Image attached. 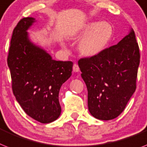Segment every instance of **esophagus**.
Listing matches in <instances>:
<instances>
[{
    "label": "esophagus",
    "instance_id": "34e87169",
    "mask_svg": "<svg viewBox=\"0 0 147 147\" xmlns=\"http://www.w3.org/2000/svg\"><path fill=\"white\" fill-rule=\"evenodd\" d=\"M73 71H74L75 73H77L80 71V67H79L78 65H76V64L74 65V66H73Z\"/></svg>",
    "mask_w": 147,
    "mask_h": 147
}]
</instances>
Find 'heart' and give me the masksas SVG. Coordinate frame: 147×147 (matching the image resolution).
<instances>
[{
    "label": "heart",
    "mask_w": 147,
    "mask_h": 147,
    "mask_svg": "<svg viewBox=\"0 0 147 147\" xmlns=\"http://www.w3.org/2000/svg\"><path fill=\"white\" fill-rule=\"evenodd\" d=\"M113 27L107 22H88L73 31L69 37L71 40H80L79 52L82 56L92 58L104 50L113 37Z\"/></svg>",
    "instance_id": "obj_1"
}]
</instances>
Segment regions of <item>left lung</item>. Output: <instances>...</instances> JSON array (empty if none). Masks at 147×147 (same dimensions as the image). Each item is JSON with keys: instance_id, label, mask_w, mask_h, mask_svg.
I'll list each match as a JSON object with an SVG mask.
<instances>
[{"instance_id": "obj_1", "label": "left lung", "mask_w": 147, "mask_h": 147, "mask_svg": "<svg viewBox=\"0 0 147 147\" xmlns=\"http://www.w3.org/2000/svg\"><path fill=\"white\" fill-rule=\"evenodd\" d=\"M140 51L134 30L97 56L79 60L88 90V107L94 118L119 116L136 89Z\"/></svg>"}]
</instances>
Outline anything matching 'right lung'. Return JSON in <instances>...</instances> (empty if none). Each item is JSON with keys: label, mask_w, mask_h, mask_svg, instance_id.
<instances>
[{"label": "right lung", "mask_w": 147, "mask_h": 147, "mask_svg": "<svg viewBox=\"0 0 147 147\" xmlns=\"http://www.w3.org/2000/svg\"><path fill=\"white\" fill-rule=\"evenodd\" d=\"M36 22L23 18L13 30L7 64L16 99L30 117L49 123L61 112L59 100L61 86L72 74V61L53 59L47 51L34 43L28 30Z\"/></svg>", "instance_id": "1"}]
</instances>
